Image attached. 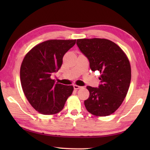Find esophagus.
Listing matches in <instances>:
<instances>
[{
  "instance_id": "obj_1",
  "label": "esophagus",
  "mask_w": 150,
  "mask_h": 150,
  "mask_svg": "<svg viewBox=\"0 0 150 150\" xmlns=\"http://www.w3.org/2000/svg\"><path fill=\"white\" fill-rule=\"evenodd\" d=\"M73 87H74V89H75V90L79 89V88H82V87H81V86H79V85H73Z\"/></svg>"
}]
</instances>
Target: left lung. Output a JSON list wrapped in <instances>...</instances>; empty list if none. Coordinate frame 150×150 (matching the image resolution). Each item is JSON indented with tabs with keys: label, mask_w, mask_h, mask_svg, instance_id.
I'll return each mask as SVG.
<instances>
[{
	"label": "left lung",
	"mask_w": 150,
	"mask_h": 150,
	"mask_svg": "<svg viewBox=\"0 0 150 150\" xmlns=\"http://www.w3.org/2000/svg\"><path fill=\"white\" fill-rule=\"evenodd\" d=\"M77 44L88 58L91 70L101 74L98 88L87 87L90 95L84 101L85 107L95 116L110 115L120 107L130 87L128 58L117 44L107 39H78Z\"/></svg>",
	"instance_id": "obj_1"
}]
</instances>
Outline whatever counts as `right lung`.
Listing matches in <instances>:
<instances>
[{"label": "right lung", "mask_w": 150, "mask_h": 150, "mask_svg": "<svg viewBox=\"0 0 150 150\" xmlns=\"http://www.w3.org/2000/svg\"><path fill=\"white\" fill-rule=\"evenodd\" d=\"M76 40H50L32 48L25 55L20 67L22 90L30 105L42 115L59 113L71 95L72 85L55 83L52 73L62 65L65 53Z\"/></svg>", "instance_id": "right-lung-1"}]
</instances>
